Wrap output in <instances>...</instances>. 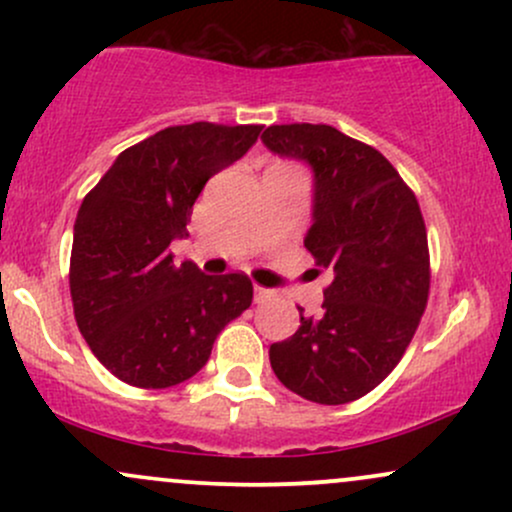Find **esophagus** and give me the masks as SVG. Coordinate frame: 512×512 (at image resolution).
I'll return each instance as SVG.
<instances>
[{
  "label": "esophagus",
  "instance_id": "esophagus-1",
  "mask_svg": "<svg viewBox=\"0 0 512 512\" xmlns=\"http://www.w3.org/2000/svg\"><path fill=\"white\" fill-rule=\"evenodd\" d=\"M269 298H274V291L272 289H264V286H255V303H264V301H269Z\"/></svg>",
  "mask_w": 512,
  "mask_h": 512
}]
</instances>
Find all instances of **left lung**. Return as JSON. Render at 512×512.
Returning <instances> with one entry per match:
<instances>
[{"label": "left lung", "instance_id": "obj_1", "mask_svg": "<svg viewBox=\"0 0 512 512\" xmlns=\"http://www.w3.org/2000/svg\"><path fill=\"white\" fill-rule=\"evenodd\" d=\"M262 144L313 173L305 250L332 272L322 315L269 346L276 378L317 404L368 395L397 366L428 301V240L414 192L373 146L330 125H272Z\"/></svg>", "mask_w": 512, "mask_h": 512}]
</instances>
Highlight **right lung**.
Instances as JSON below:
<instances>
[{"label": "right lung", "instance_id": "obj_1", "mask_svg": "<svg viewBox=\"0 0 512 512\" xmlns=\"http://www.w3.org/2000/svg\"><path fill=\"white\" fill-rule=\"evenodd\" d=\"M260 125L192 122L129 146L81 202L69 286L76 325L115 378L146 390L185 383L209 361L223 327L250 308L245 274L209 276L175 264L192 204L233 166Z\"/></svg>", "mask_w": 512, "mask_h": 512}]
</instances>
